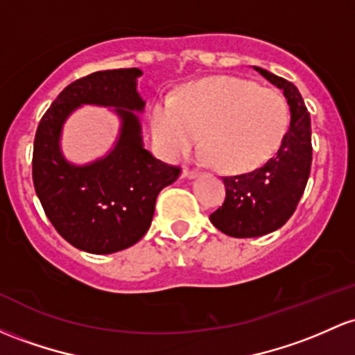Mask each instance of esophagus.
Segmentation results:
<instances>
[{"mask_svg":"<svg viewBox=\"0 0 355 355\" xmlns=\"http://www.w3.org/2000/svg\"><path fill=\"white\" fill-rule=\"evenodd\" d=\"M198 171L197 170H190V168H185L184 171H182V177L184 178H197L198 177Z\"/></svg>","mask_w":355,"mask_h":355,"instance_id":"esophagus-1","label":"esophagus"}]
</instances>
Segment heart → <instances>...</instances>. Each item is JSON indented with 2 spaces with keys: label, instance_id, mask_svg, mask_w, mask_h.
I'll use <instances>...</instances> for the list:
<instances>
[{
  "label": "heart",
  "instance_id": "heart-1",
  "mask_svg": "<svg viewBox=\"0 0 355 355\" xmlns=\"http://www.w3.org/2000/svg\"><path fill=\"white\" fill-rule=\"evenodd\" d=\"M290 126V107L276 89L237 77H209L190 84L177 99L150 106V128L166 159L184 158L200 141L222 170L246 171L278 150Z\"/></svg>",
  "mask_w": 355,
  "mask_h": 355
}]
</instances>
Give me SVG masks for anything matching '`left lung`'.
Instances as JSON below:
<instances>
[{
  "label": "left lung",
  "mask_w": 355,
  "mask_h": 355,
  "mask_svg": "<svg viewBox=\"0 0 355 355\" xmlns=\"http://www.w3.org/2000/svg\"><path fill=\"white\" fill-rule=\"evenodd\" d=\"M282 89L290 106V126L276 153L259 168L222 177L225 200L210 222L232 237H259L276 231L293 216L305 192L311 166V126L297 85L268 70L254 67Z\"/></svg>",
  "instance_id": "8db88e82"
}]
</instances>
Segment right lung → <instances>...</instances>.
<instances>
[{"label":"right lung","mask_w":355,"mask_h":355,"mask_svg":"<svg viewBox=\"0 0 355 355\" xmlns=\"http://www.w3.org/2000/svg\"><path fill=\"white\" fill-rule=\"evenodd\" d=\"M139 69L101 70L69 84L46 109L33 143V185L46 217L67 243L111 254L138 243L150 229L158 193L180 177L143 146L145 101L136 91ZM83 103L114 107L120 136L106 157L73 166L60 150L64 119Z\"/></svg>","instance_id":"obj_1"}]
</instances>
